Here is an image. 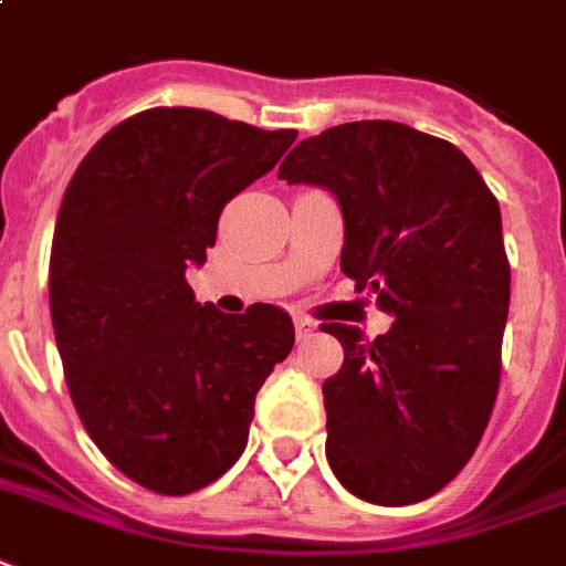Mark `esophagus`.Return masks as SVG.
Wrapping results in <instances>:
<instances>
[{"label":"esophagus","instance_id":"1","mask_svg":"<svg viewBox=\"0 0 566 566\" xmlns=\"http://www.w3.org/2000/svg\"><path fill=\"white\" fill-rule=\"evenodd\" d=\"M294 329H297V338H310V335L312 333H315V329H317V324H315V321H312V317H294Z\"/></svg>","mask_w":566,"mask_h":566}]
</instances>
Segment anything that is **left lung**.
<instances>
[{
	"instance_id": "left-lung-1",
	"label": "left lung",
	"mask_w": 566,
	"mask_h": 566,
	"mask_svg": "<svg viewBox=\"0 0 566 566\" xmlns=\"http://www.w3.org/2000/svg\"><path fill=\"white\" fill-rule=\"evenodd\" d=\"M277 176L338 199L340 272L396 317L373 340L324 324L344 347L324 381L326 460L361 501H424L471 460L497 399L512 283L501 205L454 144L396 120L312 135Z\"/></svg>"
}]
</instances>
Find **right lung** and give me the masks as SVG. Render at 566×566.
Masks as SVG:
<instances>
[{
	"mask_svg": "<svg viewBox=\"0 0 566 566\" xmlns=\"http://www.w3.org/2000/svg\"><path fill=\"white\" fill-rule=\"evenodd\" d=\"M294 138L158 106L112 126L65 188L49 303L69 394L101 454L149 492L222 478L245 451L256 390L292 353L286 312L202 306L185 272L208 260L222 208Z\"/></svg>",
	"mask_w": 566,
	"mask_h": 566,
	"instance_id": "add662e5",
	"label": "right lung"
}]
</instances>
